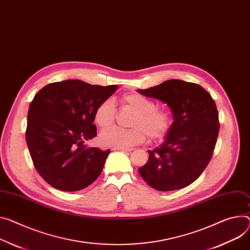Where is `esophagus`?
Returning a JSON list of instances; mask_svg holds the SVG:
<instances>
[{
    "mask_svg": "<svg viewBox=\"0 0 250 250\" xmlns=\"http://www.w3.org/2000/svg\"><path fill=\"white\" fill-rule=\"evenodd\" d=\"M113 149L114 150H121L123 152H130V151H132L131 148H113Z\"/></svg>",
    "mask_w": 250,
    "mask_h": 250,
    "instance_id": "esophagus-1",
    "label": "esophagus"
}]
</instances>
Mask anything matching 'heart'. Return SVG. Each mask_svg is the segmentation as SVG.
<instances>
[{
    "label": "heart",
    "mask_w": 250,
    "mask_h": 250,
    "mask_svg": "<svg viewBox=\"0 0 250 250\" xmlns=\"http://www.w3.org/2000/svg\"><path fill=\"white\" fill-rule=\"evenodd\" d=\"M120 103L123 108L134 111L130 119V129L112 127L116 121L117 111L111 100L101 102L94 112V121L100 128V143L107 147L129 148L143 143L147 136L151 141L162 140L170 130L172 124L171 114L157 104L137 93L122 96Z\"/></svg>",
    "instance_id": "1"
}]
</instances>
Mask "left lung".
Instances as JSON below:
<instances>
[{"mask_svg": "<svg viewBox=\"0 0 250 250\" xmlns=\"http://www.w3.org/2000/svg\"><path fill=\"white\" fill-rule=\"evenodd\" d=\"M138 92L166 103L174 118L164 143L148 151L141 177L159 191L188 186L201 175L215 148L219 120L214 100L200 85L181 80Z\"/></svg>", "mask_w": 250, "mask_h": 250, "instance_id": "1", "label": "left lung"}]
</instances>
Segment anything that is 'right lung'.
Returning <instances> with one entry per match:
<instances>
[{
	"label": "right lung",
	"mask_w": 250,
	"mask_h": 250,
	"mask_svg": "<svg viewBox=\"0 0 250 250\" xmlns=\"http://www.w3.org/2000/svg\"><path fill=\"white\" fill-rule=\"evenodd\" d=\"M117 88L66 80L48 84L35 95L26 141L38 173L54 188L78 191L101 174L110 149L88 148L84 141L97 135L94 112Z\"/></svg>",
	"instance_id": "add662e5"
}]
</instances>
